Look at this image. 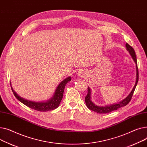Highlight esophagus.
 I'll return each mask as SVG.
<instances>
[{"label":"esophagus","mask_w":147,"mask_h":147,"mask_svg":"<svg viewBox=\"0 0 147 147\" xmlns=\"http://www.w3.org/2000/svg\"><path fill=\"white\" fill-rule=\"evenodd\" d=\"M82 74H82V72H80V71L78 72V75H79V76H83Z\"/></svg>","instance_id":"esophagus-1"}]
</instances>
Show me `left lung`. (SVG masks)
<instances>
[{"mask_svg":"<svg viewBox=\"0 0 147 147\" xmlns=\"http://www.w3.org/2000/svg\"><path fill=\"white\" fill-rule=\"evenodd\" d=\"M126 47L127 51H129V54H131V55L132 58V59L134 60V61H135V63L136 64V79L135 84L132 89V91L127 96L125 99H123L122 101L120 102L119 103L111 105H107V106H99L96 105L91 101V90L90 89V87H89L87 89V94L85 97V102H86L87 107L89 109H90L94 112H96L97 113H109L111 112L118 109L119 108H121V107H122L123 106H125L126 105H127L129 103V102L131 100L132 95H133L135 89V87H136V84H137L138 82V79H139L138 68V65H137L136 57L135 53L134 48L131 45H129L128 43L126 44Z\"/></svg>","mask_w":147,"mask_h":147,"instance_id":"1","label":"left lung"}]
</instances>
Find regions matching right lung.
Wrapping results in <instances>:
<instances>
[{
    "label": "right lung",
    "mask_w": 147,
    "mask_h": 147,
    "mask_svg": "<svg viewBox=\"0 0 147 147\" xmlns=\"http://www.w3.org/2000/svg\"><path fill=\"white\" fill-rule=\"evenodd\" d=\"M71 77H68L66 78L65 79H64L63 82H61L60 83V84L58 86L52 98L45 102H36L25 99L21 96H19L14 91L13 88L12 87V86H11L13 94L19 101H20L21 103H22L25 105L30 107V108L32 109L40 112H47L54 110L57 108L58 106H59L63 99L65 86L68 82H70L71 80Z\"/></svg>",
    "instance_id": "obj_1"
}]
</instances>
